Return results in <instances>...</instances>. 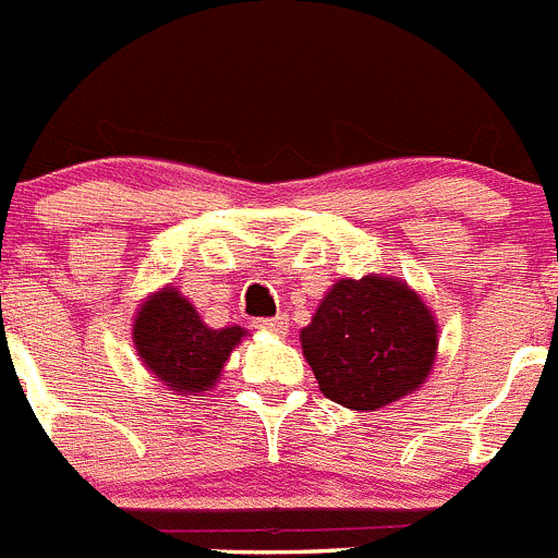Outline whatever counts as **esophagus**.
<instances>
[{"instance_id": "34e87169", "label": "esophagus", "mask_w": 558, "mask_h": 558, "mask_svg": "<svg viewBox=\"0 0 558 558\" xmlns=\"http://www.w3.org/2000/svg\"><path fill=\"white\" fill-rule=\"evenodd\" d=\"M255 328H260V331H272V333H286L289 331V317H286V314H275V317L255 319Z\"/></svg>"}]
</instances>
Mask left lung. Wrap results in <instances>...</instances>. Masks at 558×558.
Returning <instances> with one entry per match:
<instances>
[{"instance_id":"8db88e82","label":"left lung","mask_w":558,"mask_h":558,"mask_svg":"<svg viewBox=\"0 0 558 558\" xmlns=\"http://www.w3.org/2000/svg\"><path fill=\"white\" fill-rule=\"evenodd\" d=\"M300 342L326 399L376 410L426 379L438 326L407 283L367 275L333 283Z\"/></svg>"}]
</instances>
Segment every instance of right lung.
Wrapping results in <instances>:
<instances>
[{
  "label": "right lung",
  "mask_w": 558,
  "mask_h": 558,
  "mask_svg": "<svg viewBox=\"0 0 558 558\" xmlns=\"http://www.w3.org/2000/svg\"><path fill=\"white\" fill-rule=\"evenodd\" d=\"M244 328H207L196 308L173 289L154 294L134 319V342L157 379L177 393H198L219 379L221 365Z\"/></svg>",
  "instance_id": "right-lung-1"
}]
</instances>
